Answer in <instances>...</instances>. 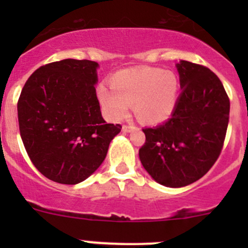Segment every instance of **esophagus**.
<instances>
[{"label": "esophagus", "mask_w": 248, "mask_h": 248, "mask_svg": "<svg viewBox=\"0 0 248 248\" xmlns=\"http://www.w3.org/2000/svg\"><path fill=\"white\" fill-rule=\"evenodd\" d=\"M134 128H136V126H134V124H124V126H122V131L124 132H129Z\"/></svg>", "instance_id": "34e87169"}]
</instances>
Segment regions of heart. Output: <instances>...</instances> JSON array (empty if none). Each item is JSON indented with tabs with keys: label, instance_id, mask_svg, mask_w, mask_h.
Listing matches in <instances>:
<instances>
[{
	"label": "heart",
	"instance_id": "heart-1",
	"mask_svg": "<svg viewBox=\"0 0 248 248\" xmlns=\"http://www.w3.org/2000/svg\"><path fill=\"white\" fill-rule=\"evenodd\" d=\"M112 90L101 86L98 99L107 115L120 121L128 114L133 104L139 120L150 124L162 122L174 111L179 82L171 72L154 67L124 69L111 79Z\"/></svg>",
	"mask_w": 248,
	"mask_h": 248
}]
</instances>
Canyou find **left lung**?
<instances>
[{
    "mask_svg": "<svg viewBox=\"0 0 248 248\" xmlns=\"http://www.w3.org/2000/svg\"><path fill=\"white\" fill-rule=\"evenodd\" d=\"M182 91L170 119L146 127L142 167L158 184L184 187L211 169L226 139L231 102L218 77L202 64H176Z\"/></svg>",
    "mask_w": 248,
    "mask_h": 248,
    "instance_id": "left-lung-1",
    "label": "left lung"
}]
</instances>
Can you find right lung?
Wrapping results in <instances>:
<instances>
[{
	"mask_svg": "<svg viewBox=\"0 0 248 248\" xmlns=\"http://www.w3.org/2000/svg\"><path fill=\"white\" fill-rule=\"evenodd\" d=\"M98 63L66 59L39 67L17 101L22 142L49 180L76 185L103 163L121 124H107L96 93Z\"/></svg>",
	"mask_w": 248,
	"mask_h": 248,
	"instance_id": "right-lung-1",
	"label": "right lung"
}]
</instances>
